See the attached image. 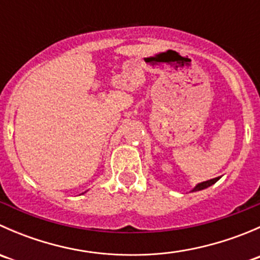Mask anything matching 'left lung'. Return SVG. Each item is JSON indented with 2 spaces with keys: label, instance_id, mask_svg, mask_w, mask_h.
<instances>
[{
  "label": "left lung",
  "instance_id": "8db88e82",
  "mask_svg": "<svg viewBox=\"0 0 260 260\" xmlns=\"http://www.w3.org/2000/svg\"><path fill=\"white\" fill-rule=\"evenodd\" d=\"M220 177H216V179H212V180H208V181H205V182H201V183H199L198 186H196L195 188H193L192 191H200V190H204V188H206V187H209V186H211V185H214L215 182H216L217 180H219Z\"/></svg>",
  "mask_w": 260,
  "mask_h": 260
}]
</instances>
